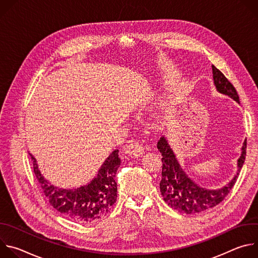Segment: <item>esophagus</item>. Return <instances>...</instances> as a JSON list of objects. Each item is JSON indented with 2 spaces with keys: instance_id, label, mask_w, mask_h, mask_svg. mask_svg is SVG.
I'll return each mask as SVG.
<instances>
[{
  "instance_id": "obj_1",
  "label": "esophagus",
  "mask_w": 258,
  "mask_h": 258,
  "mask_svg": "<svg viewBox=\"0 0 258 258\" xmlns=\"http://www.w3.org/2000/svg\"><path fill=\"white\" fill-rule=\"evenodd\" d=\"M124 151L125 153L133 157H140L144 154V149L142 145L137 141H131L124 148Z\"/></svg>"
}]
</instances>
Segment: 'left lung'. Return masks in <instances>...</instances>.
I'll use <instances>...</instances> for the list:
<instances>
[{
  "mask_svg": "<svg viewBox=\"0 0 258 258\" xmlns=\"http://www.w3.org/2000/svg\"><path fill=\"white\" fill-rule=\"evenodd\" d=\"M212 75L217 92L227 95L240 103L236 89L214 65H212ZM246 145L247 143L245 140L242 146L241 156L237 162V173L232 180L223 188L210 190L197 185L182 170L166 138L162 136L158 140L157 149L162 155V172L159 185L163 200L171 208L187 214L201 213L219 204L232 190L239 176L240 170L245 161Z\"/></svg>",
  "mask_w": 258,
  "mask_h": 258,
  "instance_id": "left-lung-1",
  "label": "left lung"
}]
</instances>
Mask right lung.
I'll use <instances>...</instances> for the list:
<instances>
[{
	"label": "right lung",
	"instance_id": "obj_1",
	"mask_svg": "<svg viewBox=\"0 0 258 258\" xmlns=\"http://www.w3.org/2000/svg\"><path fill=\"white\" fill-rule=\"evenodd\" d=\"M33 171L50 204L67 218L81 224H90L103 218L117 198L116 171L121 163L118 150H114L88 185L77 189H62L51 185L39 169L35 158L29 153Z\"/></svg>",
	"mask_w": 258,
	"mask_h": 258
}]
</instances>
